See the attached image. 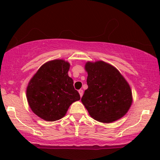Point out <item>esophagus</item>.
<instances>
[{"mask_svg": "<svg viewBox=\"0 0 160 160\" xmlns=\"http://www.w3.org/2000/svg\"><path fill=\"white\" fill-rule=\"evenodd\" d=\"M79 94H80V97L82 96V94H83V91H82V89H79Z\"/></svg>", "mask_w": 160, "mask_h": 160, "instance_id": "esophagus-1", "label": "esophagus"}]
</instances>
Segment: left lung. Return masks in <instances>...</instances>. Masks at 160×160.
Instances as JSON below:
<instances>
[{"instance_id": "left-lung-1", "label": "left lung", "mask_w": 160, "mask_h": 160, "mask_svg": "<svg viewBox=\"0 0 160 160\" xmlns=\"http://www.w3.org/2000/svg\"><path fill=\"white\" fill-rule=\"evenodd\" d=\"M88 89L81 98L89 115L101 122H113L127 113L132 104L128 82L114 67L102 61L87 62Z\"/></svg>"}]
</instances>
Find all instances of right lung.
I'll list each match as a JSON object with an SVG mask.
<instances>
[{
    "label": "right lung",
    "instance_id": "right-lung-1",
    "mask_svg": "<svg viewBox=\"0 0 160 160\" xmlns=\"http://www.w3.org/2000/svg\"><path fill=\"white\" fill-rule=\"evenodd\" d=\"M70 65L53 60L38 70L27 87V99L32 111L47 121L62 118L73 102L80 99L74 81L68 75Z\"/></svg>",
    "mask_w": 160,
    "mask_h": 160
}]
</instances>
